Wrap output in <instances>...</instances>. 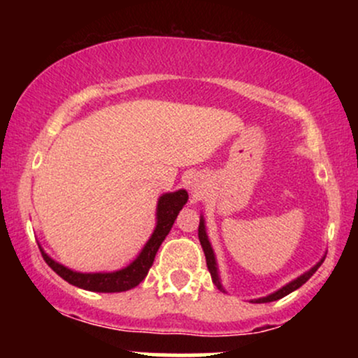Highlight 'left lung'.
<instances>
[{
    "mask_svg": "<svg viewBox=\"0 0 358 358\" xmlns=\"http://www.w3.org/2000/svg\"><path fill=\"white\" fill-rule=\"evenodd\" d=\"M199 239H200V244H202V249H203V254H205V259H207V268L210 271V276H212V281L215 282V286L219 287L220 291H224V287L220 285V278H219V271H217V262H215V256H213V250H212V245L210 242H208V237H207V232H205V220L203 217H200V225H199ZM324 261V257L322 259L320 262H316V266H313L310 271H306L305 274H301V276L294 279V281L287 282L286 286H282L281 289L274 291L273 294H268V296L264 298H259V299H254L252 303H271V301H276V299H281L285 298L286 294L293 293L294 289H298L299 286H303L305 282L310 279L313 274L316 273V269L322 266V262Z\"/></svg>",
    "mask_w": 358,
    "mask_h": 358,
    "instance_id": "obj_1",
    "label": "left lung"
}]
</instances>
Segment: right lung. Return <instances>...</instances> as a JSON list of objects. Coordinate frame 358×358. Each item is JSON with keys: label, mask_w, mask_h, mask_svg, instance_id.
Returning <instances> with one entry per match:
<instances>
[{"label": "right lung", "mask_w": 358, "mask_h": 358, "mask_svg": "<svg viewBox=\"0 0 358 358\" xmlns=\"http://www.w3.org/2000/svg\"><path fill=\"white\" fill-rule=\"evenodd\" d=\"M188 193L185 190H178L173 193H165L159 196L158 208H156V227L155 232L151 234L150 241L143 248L139 256L126 266L124 269H119L116 273H77L65 266L59 264L53 259H50L43 252L42 256L50 268L55 271L62 279H65L71 285L82 287L87 291H96V293H121V291H127L131 287L138 286L143 279L146 278L148 271L153 266L155 256L158 252L159 245L165 241L168 232L173 227L176 215L187 203Z\"/></svg>", "instance_id": "obj_1"}]
</instances>
